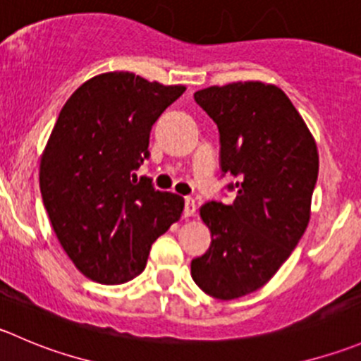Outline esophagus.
Segmentation results:
<instances>
[{
  "label": "esophagus",
  "instance_id": "obj_1",
  "mask_svg": "<svg viewBox=\"0 0 361 361\" xmlns=\"http://www.w3.org/2000/svg\"><path fill=\"white\" fill-rule=\"evenodd\" d=\"M197 209V204H195V199L192 197H185V208H183V215L185 216H192Z\"/></svg>",
  "mask_w": 361,
  "mask_h": 361
}]
</instances>
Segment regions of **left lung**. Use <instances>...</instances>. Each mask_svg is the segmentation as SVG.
<instances>
[{"mask_svg": "<svg viewBox=\"0 0 361 361\" xmlns=\"http://www.w3.org/2000/svg\"><path fill=\"white\" fill-rule=\"evenodd\" d=\"M220 134L222 176L233 204L209 201L201 219L212 245L192 259L195 284L219 300L262 288L288 261L310 219L319 157L305 121L281 87L259 80L194 93Z\"/></svg>", "mask_w": 361, "mask_h": 361, "instance_id": "obj_1", "label": "left lung"}]
</instances>
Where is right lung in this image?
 <instances>
[{
    "label": "right lung",
    "mask_w": 361,
    "mask_h": 361,
    "mask_svg": "<svg viewBox=\"0 0 361 361\" xmlns=\"http://www.w3.org/2000/svg\"><path fill=\"white\" fill-rule=\"evenodd\" d=\"M183 86L135 73L97 75L66 100L40 162V192L56 236L80 274L123 284L146 268L153 241L183 212L135 171L149 132Z\"/></svg>",
    "instance_id": "obj_1"
}]
</instances>
